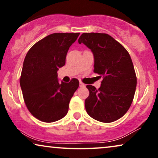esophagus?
<instances>
[{
  "label": "esophagus",
  "instance_id": "1",
  "mask_svg": "<svg viewBox=\"0 0 158 158\" xmlns=\"http://www.w3.org/2000/svg\"><path fill=\"white\" fill-rule=\"evenodd\" d=\"M85 86V85L84 83H82V82H80V87L81 88H84Z\"/></svg>",
  "mask_w": 158,
  "mask_h": 158
}]
</instances>
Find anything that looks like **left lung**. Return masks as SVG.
<instances>
[{"mask_svg": "<svg viewBox=\"0 0 158 158\" xmlns=\"http://www.w3.org/2000/svg\"><path fill=\"white\" fill-rule=\"evenodd\" d=\"M94 56V72L103 77L96 89L88 85L89 96L85 101L88 115L98 122L110 123L122 117L135 96L137 77L127 49L107 34L83 33L78 40Z\"/></svg>", "mask_w": 158, "mask_h": 158, "instance_id": "8db88e82", "label": "left lung"}]
</instances>
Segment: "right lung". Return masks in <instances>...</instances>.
Wrapping results in <instances>:
<instances>
[{"label":"right lung","instance_id":"right-lung-1","mask_svg":"<svg viewBox=\"0 0 158 158\" xmlns=\"http://www.w3.org/2000/svg\"><path fill=\"white\" fill-rule=\"evenodd\" d=\"M80 33H54L31 47L26 55L20 85L27 109L37 119L54 122L68 114L69 103L79 86L76 78L59 83L57 70L65 64L70 47Z\"/></svg>","mask_w":158,"mask_h":158}]
</instances>
